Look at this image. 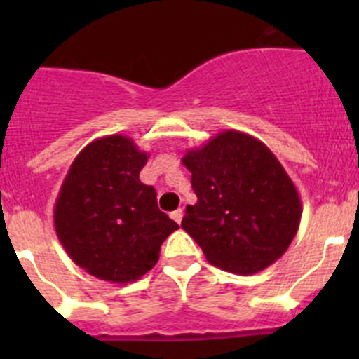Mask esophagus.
Wrapping results in <instances>:
<instances>
[{
    "mask_svg": "<svg viewBox=\"0 0 359 359\" xmlns=\"http://www.w3.org/2000/svg\"><path fill=\"white\" fill-rule=\"evenodd\" d=\"M182 217H184V212H182V210H180V208L175 210V212H172V219L175 220L177 224L182 222Z\"/></svg>",
    "mask_w": 359,
    "mask_h": 359,
    "instance_id": "esophagus-1",
    "label": "esophagus"
}]
</instances>
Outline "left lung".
<instances>
[{
  "mask_svg": "<svg viewBox=\"0 0 359 359\" xmlns=\"http://www.w3.org/2000/svg\"><path fill=\"white\" fill-rule=\"evenodd\" d=\"M196 205L182 229L206 260L234 274H255L276 262L299 231L302 203L269 147L248 133L224 130L182 158Z\"/></svg>",
  "mask_w": 359,
  "mask_h": 359,
  "instance_id": "obj_1",
  "label": "left lung"
}]
</instances>
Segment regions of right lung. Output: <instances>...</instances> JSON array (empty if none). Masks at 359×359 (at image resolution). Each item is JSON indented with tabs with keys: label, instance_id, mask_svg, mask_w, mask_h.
Returning <instances> with one entry per match:
<instances>
[{
	"label": "right lung",
	"instance_id": "add662e5",
	"mask_svg": "<svg viewBox=\"0 0 359 359\" xmlns=\"http://www.w3.org/2000/svg\"><path fill=\"white\" fill-rule=\"evenodd\" d=\"M147 159L130 137H100L74 158L60 187L53 208L57 238L72 262L99 280H139L179 229L158 208L154 187L140 182Z\"/></svg>",
	"mask_w": 359,
	"mask_h": 359
}]
</instances>
